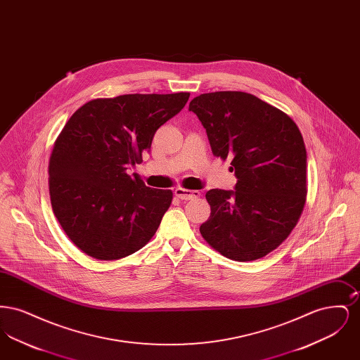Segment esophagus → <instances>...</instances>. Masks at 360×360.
I'll list each match as a JSON object with an SVG mask.
<instances>
[{
    "instance_id": "1",
    "label": "esophagus",
    "mask_w": 360,
    "mask_h": 360,
    "mask_svg": "<svg viewBox=\"0 0 360 360\" xmlns=\"http://www.w3.org/2000/svg\"><path fill=\"white\" fill-rule=\"evenodd\" d=\"M175 195L182 200V201H188V200H194L198 198L201 195V193L198 190H186V188H176L174 190Z\"/></svg>"
}]
</instances>
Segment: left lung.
<instances>
[{
    "label": "left lung",
    "mask_w": 360,
    "mask_h": 360,
    "mask_svg": "<svg viewBox=\"0 0 360 360\" xmlns=\"http://www.w3.org/2000/svg\"><path fill=\"white\" fill-rule=\"evenodd\" d=\"M188 110L204 125L212 153L232 158L235 190L212 188V213L200 226L221 255L266 257L290 235L307 200V148L290 117L244 91L205 93Z\"/></svg>",
    "instance_id": "left-lung-1"
}]
</instances>
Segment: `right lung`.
<instances>
[{"label": "right lung", "instance_id": "right-lung-1", "mask_svg": "<svg viewBox=\"0 0 360 360\" xmlns=\"http://www.w3.org/2000/svg\"><path fill=\"white\" fill-rule=\"evenodd\" d=\"M188 96L91 100L66 122L50 159L52 210L89 257H128L154 236L172 204V190L148 188L128 170L150 151L155 132L184 109Z\"/></svg>", "mask_w": 360, "mask_h": 360}]
</instances>
